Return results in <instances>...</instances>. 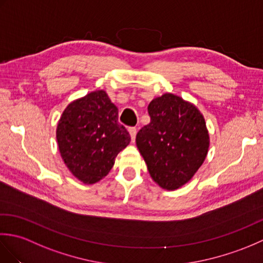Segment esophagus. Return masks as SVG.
I'll use <instances>...</instances> for the list:
<instances>
[{"label": "esophagus", "mask_w": 263, "mask_h": 263, "mask_svg": "<svg viewBox=\"0 0 263 263\" xmlns=\"http://www.w3.org/2000/svg\"><path fill=\"white\" fill-rule=\"evenodd\" d=\"M128 132H130L131 140L135 141L136 140V136H137V128L136 127H130V128H128Z\"/></svg>", "instance_id": "obj_1"}]
</instances>
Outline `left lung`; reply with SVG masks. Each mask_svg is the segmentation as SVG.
<instances>
[{
  "label": "left lung",
  "instance_id": "left-lung-1",
  "mask_svg": "<svg viewBox=\"0 0 263 263\" xmlns=\"http://www.w3.org/2000/svg\"><path fill=\"white\" fill-rule=\"evenodd\" d=\"M148 113L150 123L138 132L137 147L159 186L181 187L208 154L209 135L203 116L194 105L173 93L152 100Z\"/></svg>",
  "mask_w": 263,
  "mask_h": 263
}]
</instances>
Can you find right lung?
Returning <instances> with one entry per match:
<instances>
[{"mask_svg": "<svg viewBox=\"0 0 263 263\" xmlns=\"http://www.w3.org/2000/svg\"><path fill=\"white\" fill-rule=\"evenodd\" d=\"M119 109L104 90L68 105L59 121L61 157L78 180L93 184L108 174L115 157L131 141L119 122Z\"/></svg>", "mask_w": 263, "mask_h": 263, "instance_id": "right-lung-1", "label": "right lung"}]
</instances>
